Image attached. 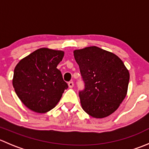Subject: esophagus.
<instances>
[{"instance_id":"esophagus-1","label":"esophagus","mask_w":149,"mask_h":149,"mask_svg":"<svg viewBox=\"0 0 149 149\" xmlns=\"http://www.w3.org/2000/svg\"><path fill=\"white\" fill-rule=\"evenodd\" d=\"M73 85H74V84H73V81H69L68 82V86L70 87V88H73Z\"/></svg>"}]
</instances>
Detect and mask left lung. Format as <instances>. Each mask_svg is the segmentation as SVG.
I'll list each match as a JSON object with an SVG mask.
<instances>
[{
	"mask_svg": "<svg viewBox=\"0 0 149 149\" xmlns=\"http://www.w3.org/2000/svg\"><path fill=\"white\" fill-rule=\"evenodd\" d=\"M84 88L79 91L82 108L90 116L113 113L127 94L130 74L120 58L96 46L73 52Z\"/></svg>",
	"mask_w": 149,
	"mask_h": 149,
	"instance_id": "8db88e82",
	"label": "left lung"
}]
</instances>
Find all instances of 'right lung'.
<instances>
[{"label": "right lung", "mask_w": 149, "mask_h": 149, "mask_svg": "<svg viewBox=\"0 0 149 149\" xmlns=\"http://www.w3.org/2000/svg\"><path fill=\"white\" fill-rule=\"evenodd\" d=\"M64 52L40 48L19 61L13 72L15 92L24 104L38 113L53 109L68 86L57 68Z\"/></svg>", "instance_id": "obj_1"}]
</instances>
